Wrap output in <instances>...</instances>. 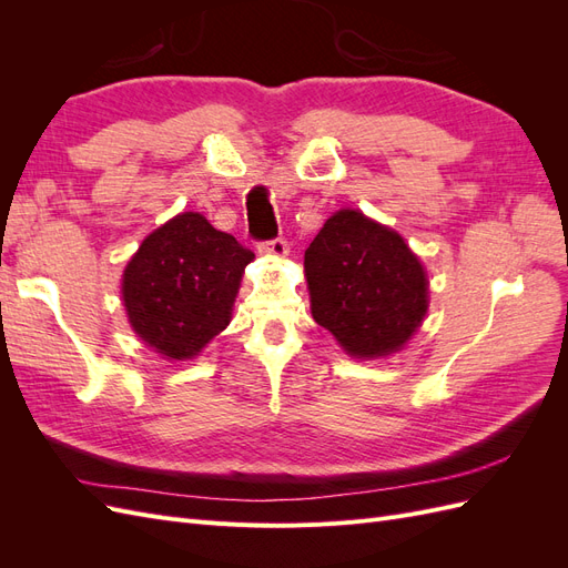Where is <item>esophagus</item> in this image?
<instances>
[{"label": "esophagus", "instance_id": "esophagus-1", "mask_svg": "<svg viewBox=\"0 0 568 568\" xmlns=\"http://www.w3.org/2000/svg\"><path fill=\"white\" fill-rule=\"evenodd\" d=\"M257 251H261L263 255H274V257H284L288 253V242L284 236H277V239H267V242H261L257 244Z\"/></svg>", "mask_w": 568, "mask_h": 568}]
</instances>
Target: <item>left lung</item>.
I'll list each match as a JSON object with an SVG mask.
<instances>
[{
    "label": "left lung",
    "instance_id": "1",
    "mask_svg": "<svg viewBox=\"0 0 568 568\" xmlns=\"http://www.w3.org/2000/svg\"><path fill=\"white\" fill-rule=\"evenodd\" d=\"M313 317L346 353L400 351L426 315L428 282L400 234L357 211H338L305 251Z\"/></svg>",
    "mask_w": 568,
    "mask_h": 568
}]
</instances>
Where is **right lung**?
Segmentation results:
<instances>
[{
    "instance_id": "obj_1",
    "label": "right lung",
    "mask_w": 568,
    "mask_h": 568,
    "mask_svg": "<svg viewBox=\"0 0 568 568\" xmlns=\"http://www.w3.org/2000/svg\"><path fill=\"white\" fill-rule=\"evenodd\" d=\"M253 251L199 213H182L149 234L123 274L132 329L168 359L201 353L232 317Z\"/></svg>"
}]
</instances>
